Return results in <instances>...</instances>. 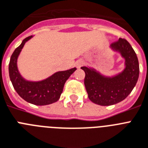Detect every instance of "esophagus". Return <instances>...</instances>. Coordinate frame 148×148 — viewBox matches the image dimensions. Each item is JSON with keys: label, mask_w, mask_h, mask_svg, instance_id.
<instances>
[{"label": "esophagus", "mask_w": 148, "mask_h": 148, "mask_svg": "<svg viewBox=\"0 0 148 148\" xmlns=\"http://www.w3.org/2000/svg\"><path fill=\"white\" fill-rule=\"evenodd\" d=\"M83 64H84V62H83L82 60H79L76 61V63H75V66H76L77 68H80Z\"/></svg>", "instance_id": "esophagus-1"}]
</instances>
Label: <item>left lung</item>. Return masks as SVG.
Returning <instances> with one entry per match:
<instances>
[{
	"label": "left lung",
	"mask_w": 148,
	"mask_h": 148,
	"mask_svg": "<svg viewBox=\"0 0 148 148\" xmlns=\"http://www.w3.org/2000/svg\"><path fill=\"white\" fill-rule=\"evenodd\" d=\"M110 48L117 51L125 59V69L120 73L105 76L87 66L81 69L85 73V86L88 98L101 106L116 104L128 97L136 85L139 76V63L137 55L131 45L124 38L111 44Z\"/></svg>",
	"instance_id": "obj_1"
}]
</instances>
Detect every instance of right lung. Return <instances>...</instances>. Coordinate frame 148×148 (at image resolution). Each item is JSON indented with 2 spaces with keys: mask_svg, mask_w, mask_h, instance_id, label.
Segmentation results:
<instances>
[{
  "mask_svg": "<svg viewBox=\"0 0 148 148\" xmlns=\"http://www.w3.org/2000/svg\"><path fill=\"white\" fill-rule=\"evenodd\" d=\"M25 38L13 51L9 63V75L17 94L29 103L44 106L57 102L63 92V86L76 68L55 73L46 79L38 82L28 81L20 75L17 67V59L25 42L32 38Z\"/></svg>",
  "mask_w": 148,
  "mask_h": 148,
  "instance_id": "1",
  "label": "right lung"
}]
</instances>
